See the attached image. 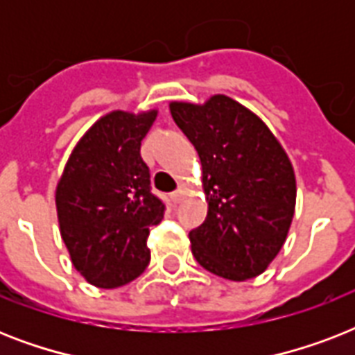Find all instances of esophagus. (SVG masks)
<instances>
[{
  "mask_svg": "<svg viewBox=\"0 0 355 355\" xmlns=\"http://www.w3.org/2000/svg\"><path fill=\"white\" fill-rule=\"evenodd\" d=\"M184 193H186V189H184L182 186H180V188H178L177 191H173V193H171L173 202H175V205H178V202H180V200L184 199Z\"/></svg>",
  "mask_w": 355,
  "mask_h": 355,
  "instance_id": "34e87169",
  "label": "esophagus"
}]
</instances>
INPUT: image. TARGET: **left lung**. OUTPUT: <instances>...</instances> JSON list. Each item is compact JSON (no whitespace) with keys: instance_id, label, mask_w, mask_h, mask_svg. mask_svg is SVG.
Listing matches in <instances>:
<instances>
[{"instance_id":"left-lung-1","label":"left lung","mask_w":355,"mask_h":355,"mask_svg":"<svg viewBox=\"0 0 355 355\" xmlns=\"http://www.w3.org/2000/svg\"><path fill=\"white\" fill-rule=\"evenodd\" d=\"M169 108L202 164L208 216L189 232L193 258L227 280L261 275L295 214L297 184L286 150L258 116L227 96Z\"/></svg>"}]
</instances>
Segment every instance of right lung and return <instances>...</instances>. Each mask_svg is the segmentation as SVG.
<instances>
[{
    "label": "right lung",
    "mask_w": 355,
    "mask_h": 355,
    "mask_svg": "<svg viewBox=\"0 0 355 355\" xmlns=\"http://www.w3.org/2000/svg\"><path fill=\"white\" fill-rule=\"evenodd\" d=\"M156 112H112L83 136L57 186L60 236L75 269L103 289L138 278L150 261L147 237L166 205L139 153Z\"/></svg>",
    "instance_id": "right-lung-1"
}]
</instances>
